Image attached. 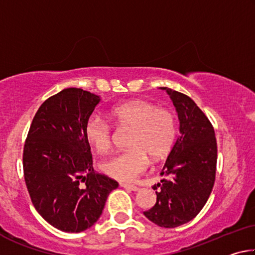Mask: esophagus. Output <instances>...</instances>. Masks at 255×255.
Returning <instances> with one entry per match:
<instances>
[{
    "label": "esophagus",
    "instance_id": "34e87169",
    "mask_svg": "<svg viewBox=\"0 0 255 255\" xmlns=\"http://www.w3.org/2000/svg\"><path fill=\"white\" fill-rule=\"evenodd\" d=\"M120 187H123L125 189H129L131 190V191H138L139 190V188L136 187L135 184H128V183H120Z\"/></svg>",
    "mask_w": 255,
    "mask_h": 255
}]
</instances>
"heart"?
<instances>
[{
	"label": "heart",
	"instance_id": "b5f03b06",
	"mask_svg": "<svg viewBox=\"0 0 255 255\" xmlns=\"http://www.w3.org/2000/svg\"><path fill=\"white\" fill-rule=\"evenodd\" d=\"M109 117L116 126L130 129L129 149L101 163L105 174L119 181H131L146 170L148 157L161 161L173 147L176 122L171 111L145 100H131L112 108ZM85 137L98 152H106L112 141V128L105 119L91 116L85 124Z\"/></svg>",
	"mask_w": 255,
	"mask_h": 255
}]
</instances>
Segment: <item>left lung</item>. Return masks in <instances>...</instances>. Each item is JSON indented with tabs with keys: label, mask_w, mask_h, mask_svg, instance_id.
Instances as JSON below:
<instances>
[{
	"label": "left lung",
	"mask_w": 255,
	"mask_h": 255,
	"mask_svg": "<svg viewBox=\"0 0 255 255\" xmlns=\"http://www.w3.org/2000/svg\"><path fill=\"white\" fill-rule=\"evenodd\" d=\"M159 89L175 107L180 136L161 172L170 179L154 185L156 204L144 215L158 226L174 228L195 218L208 200L215 182L217 143L210 122L191 98Z\"/></svg>",
	"instance_id": "8db88e82"
}]
</instances>
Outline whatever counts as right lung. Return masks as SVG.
<instances>
[{"instance_id":"add662e5","label":"right lung","mask_w":255,"mask_h":255,"mask_svg":"<svg viewBox=\"0 0 255 255\" xmlns=\"http://www.w3.org/2000/svg\"><path fill=\"white\" fill-rule=\"evenodd\" d=\"M101 98L65 89L42 103L23 148V172L34 208L51 226L80 233L100 218L117 181L96 173L85 124Z\"/></svg>"}]
</instances>
